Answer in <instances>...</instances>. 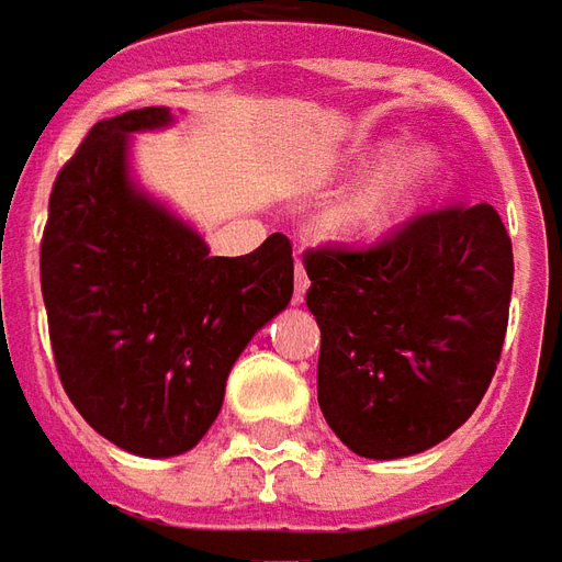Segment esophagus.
Listing matches in <instances>:
<instances>
[{
	"label": "esophagus",
	"mask_w": 562,
	"mask_h": 562,
	"mask_svg": "<svg viewBox=\"0 0 562 562\" xmlns=\"http://www.w3.org/2000/svg\"><path fill=\"white\" fill-rule=\"evenodd\" d=\"M305 290H308V274L302 269V262L296 260V272H293V302H302Z\"/></svg>",
	"instance_id": "34e87169"
}]
</instances>
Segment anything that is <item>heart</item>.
Wrapping results in <instances>:
<instances>
[{"instance_id": "1", "label": "heart", "mask_w": 562, "mask_h": 562, "mask_svg": "<svg viewBox=\"0 0 562 562\" xmlns=\"http://www.w3.org/2000/svg\"><path fill=\"white\" fill-rule=\"evenodd\" d=\"M439 175V157L432 147L412 145L390 154L366 175L363 184L338 209V224L353 236H378L396 226L415 209Z\"/></svg>"}]
</instances>
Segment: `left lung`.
Masks as SVG:
<instances>
[{
  "label": "left lung",
  "mask_w": 562,
  "mask_h": 562,
  "mask_svg": "<svg viewBox=\"0 0 562 562\" xmlns=\"http://www.w3.org/2000/svg\"><path fill=\"white\" fill-rule=\"evenodd\" d=\"M317 402L353 453L400 460L463 427L491 387L515 281L493 205H445L369 248L305 250Z\"/></svg>",
  "instance_id": "1"
}]
</instances>
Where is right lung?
I'll return each instance as SVG.
<instances>
[{
	"label": "right lung",
	"instance_id": "1",
	"mask_svg": "<svg viewBox=\"0 0 562 562\" xmlns=\"http://www.w3.org/2000/svg\"><path fill=\"white\" fill-rule=\"evenodd\" d=\"M169 109L99 121L59 169L42 236V296L63 390L99 436L138 457L190 451L224 405L254 333L288 308L281 233L245 257L205 241L130 181V133Z\"/></svg>",
	"mask_w": 562,
	"mask_h": 562
}]
</instances>
